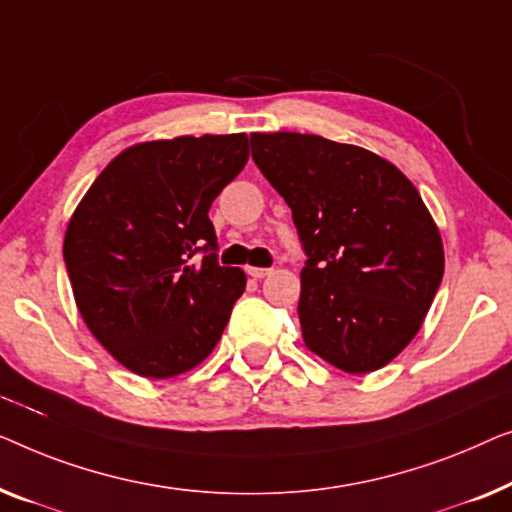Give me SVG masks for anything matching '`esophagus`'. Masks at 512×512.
I'll list each match as a JSON object with an SVG mask.
<instances>
[{
  "instance_id": "esophagus-1",
  "label": "esophagus",
  "mask_w": 512,
  "mask_h": 512,
  "mask_svg": "<svg viewBox=\"0 0 512 512\" xmlns=\"http://www.w3.org/2000/svg\"><path fill=\"white\" fill-rule=\"evenodd\" d=\"M273 269H266V266H248V276H253L255 280H262L269 276Z\"/></svg>"
}]
</instances>
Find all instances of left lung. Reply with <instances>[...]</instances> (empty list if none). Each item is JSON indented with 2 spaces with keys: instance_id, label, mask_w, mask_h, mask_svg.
Returning a JSON list of instances; mask_svg holds the SVG:
<instances>
[{
  "instance_id": "left-lung-1",
  "label": "left lung",
  "mask_w": 512,
  "mask_h": 512,
  "mask_svg": "<svg viewBox=\"0 0 512 512\" xmlns=\"http://www.w3.org/2000/svg\"><path fill=\"white\" fill-rule=\"evenodd\" d=\"M257 169L292 208L306 264L308 350L345 373L392 362L443 278V243L420 192L369 150L315 134H250Z\"/></svg>"
}]
</instances>
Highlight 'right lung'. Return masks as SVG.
<instances>
[{
	"label": "right lung",
	"instance_id": "1",
	"mask_svg": "<svg viewBox=\"0 0 512 512\" xmlns=\"http://www.w3.org/2000/svg\"><path fill=\"white\" fill-rule=\"evenodd\" d=\"M246 162V134L139 143L97 176L71 215L64 264L76 306L125 369L174 378L220 341L246 273L218 264L208 208Z\"/></svg>",
	"mask_w": 512,
	"mask_h": 512
}]
</instances>
